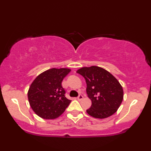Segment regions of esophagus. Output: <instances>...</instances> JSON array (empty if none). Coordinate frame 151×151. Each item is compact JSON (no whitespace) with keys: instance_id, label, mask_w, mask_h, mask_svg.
<instances>
[{"instance_id":"obj_1","label":"esophagus","mask_w":151,"mask_h":151,"mask_svg":"<svg viewBox=\"0 0 151 151\" xmlns=\"http://www.w3.org/2000/svg\"><path fill=\"white\" fill-rule=\"evenodd\" d=\"M78 100H79V101H80V100H82V99H83V96H82V95H79V96L78 97Z\"/></svg>"}]
</instances>
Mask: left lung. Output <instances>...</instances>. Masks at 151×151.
Instances as JSON below:
<instances>
[{
    "mask_svg": "<svg viewBox=\"0 0 151 151\" xmlns=\"http://www.w3.org/2000/svg\"><path fill=\"white\" fill-rule=\"evenodd\" d=\"M77 73L83 76L86 83V93L91 106L86 110L91 116L104 119L117 111L123 100L122 86L112 74L102 67H82Z\"/></svg>",
    "mask_w": 151,
    "mask_h": 151,
    "instance_id": "obj_1",
    "label": "left lung"
}]
</instances>
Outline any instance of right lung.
I'll use <instances>...</instances> for the list:
<instances>
[{
    "instance_id": "1",
    "label": "right lung",
    "mask_w": 151,
    "mask_h": 151,
    "mask_svg": "<svg viewBox=\"0 0 151 151\" xmlns=\"http://www.w3.org/2000/svg\"><path fill=\"white\" fill-rule=\"evenodd\" d=\"M70 71L67 68H52L35 78L27 95L30 106L37 115L52 119L64 113L71 100L65 97L62 81Z\"/></svg>"
}]
</instances>
